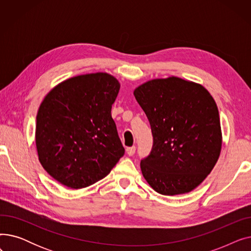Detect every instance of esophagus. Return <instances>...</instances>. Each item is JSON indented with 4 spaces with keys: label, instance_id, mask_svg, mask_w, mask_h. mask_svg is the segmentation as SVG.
<instances>
[{
    "label": "esophagus",
    "instance_id": "1",
    "mask_svg": "<svg viewBox=\"0 0 251 251\" xmlns=\"http://www.w3.org/2000/svg\"><path fill=\"white\" fill-rule=\"evenodd\" d=\"M135 150L136 148L135 147H131V148H127L126 149V152L129 156H132L134 153H135Z\"/></svg>",
    "mask_w": 251,
    "mask_h": 251
}]
</instances>
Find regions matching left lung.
Here are the masks:
<instances>
[{
    "label": "left lung",
    "mask_w": 251,
    "mask_h": 251,
    "mask_svg": "<svg viewBox=\"0 0 251 251\" xmlns=\"http://www.w3.org/2000/svg\"><path fill=\"white\" fill-rule=\"evenodd\" d=\"M153 137L141 172L157 193L178 195L195 189L212 172L221 153L217 103L201 84L171 76L134 89Z\"/></svg>",
    "instance_id": "1"
}]
</instances>
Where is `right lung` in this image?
Segmentation results:
<instances>
[{
  "mask_svg": "<svg viewBox=\"0 0 251 251\" xmlns=\"http://www.w3.org/2000/svg\"><path fill=\"white\" fill-rule=\"evenodd\" d=\"M120 83L98 72L62 81L45 97L36 116L39 163L72 189L107 176L124 154L111 110Z\"/></svg>",
  "mask_w": 251,
  "mask_h": 251,
  "instance_id": "obj_1",
  "label": "right lung"
}]
</instances>
